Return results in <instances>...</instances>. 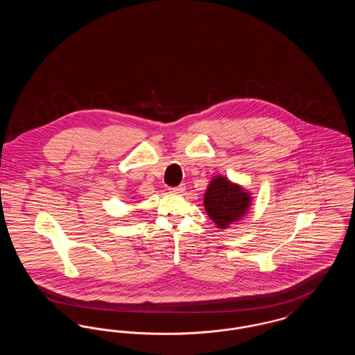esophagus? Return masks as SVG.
Wrapping results in <instances>:
<instances>
[{"instance_id": "esophagus-1", "label": "esophagus", "mask_w": 355, "mask_h": 355, "mask_svg": "<svg viewBox=\"0 0 355 355\" xmlns=\"http://www.w3.org/2000/svg\"><path fill=\"white\" fill-rule=\"evenodd\" d=\"M185 191V186L180 185L177 186V187H171L170 189V193L171 194H181V193H184Z\"/></svg>"}]
</instances>
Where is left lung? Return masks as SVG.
Listing matches in <instances>:
<instances>
[{"instance_id": "left-lung-1", "label": "left lung", "mask_w": 355, "mask_h": 355, "mask_svg": "<svg viewBox=\"0 0 355 355\" xmlns=\"http://www.w3.org/2000/svg\"><path fill=\"white\" fill-rule=\"evenodd\" d=\"M253 205V194L225 175H214L203 194V206L216 227L225 230L243 220Z\"/></svg>"}]
</instances>
